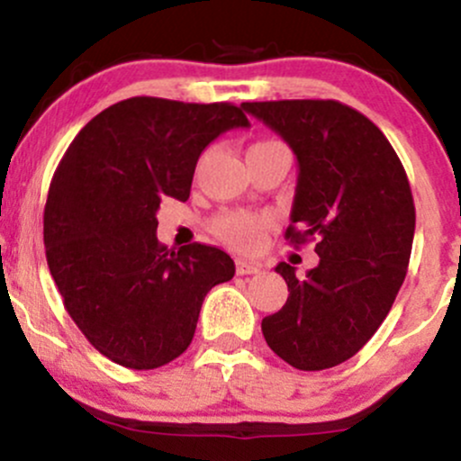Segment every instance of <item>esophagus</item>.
Here are the masks:
<instances>
[{"mask_svg": "<svg viewBox=\"0 0 461 461\" xmlns=\"http://www.w3.org/2000/svg\"><path fill=\"white\" fill-rule=\"evenodd\" d=\"M236 273H238V275H256V273H260V267H258L256 262L238 260V262H236Z\"/></svg>", "mask_w": 461, "mask_h": 461, "instance_id": "34e87169", "label": "esophagus"}]
</instances>
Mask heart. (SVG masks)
Wrapping results in <instances>:
<instances>
[{"instance_id":"heart-1","label":"heart","mask_w":461,"mask_h":461,"mask_svg":"<svg viewBox=\"0 0 461 461\" xmlns=\"http://www.w3.org/2000/svg\"><path fill=\"white\" fill-rule=\"evenodd\" d=\"M282 142L277 140H260L253 142L249 151L253 149H267V147H277ZM271 223L267 214L256 212H225L216 216L212 223V231L225 245L238 249V251H251L260 245L262 231Z\"/></svg>"}]
</instances>
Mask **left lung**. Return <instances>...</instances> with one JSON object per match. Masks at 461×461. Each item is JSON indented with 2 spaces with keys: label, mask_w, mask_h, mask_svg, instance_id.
<instances>
[{
  "label": "left lung",
  "mask_w": 461,
  "mask_h": 461,
  "mask_svg": "<svg viewBox=\"0 0 461 461\" xmlns=\"http://www.w3.org/2000/svg\"><path fill=\"white\" fill-rule=\"evenodd\" d=\"M288 142L299 162L285 240H316L319 267L288 284L284 308L262 321L267 345L299 370L353 357L393 308L414 242L416 210L399 156L384 131L336 99L245 102Z\"/></svg>",
  "instance_id": "obj_1"
}]
</instances>
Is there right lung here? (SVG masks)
<instances>
[{
	"label": "right lung",
	"instance_id": "right-lung-1",
	"mask_svg": "<svg viewBox=\"0 0 461 461\" xmlns=\"http://www.w3.org/2000/svg\"><path fill=\"white\" fill-rule=\"evenodd\" d=\"M234 104L131 97L88 121L58 164L43 240L65 308L102 356L160 368L186 351L205 294L234 277L219 247L158 242L156 212L186 201L201 151L247 128Z\"/></svg>",
	"mask_w": 461,
	"mask_h": 461
}]
</instances>
